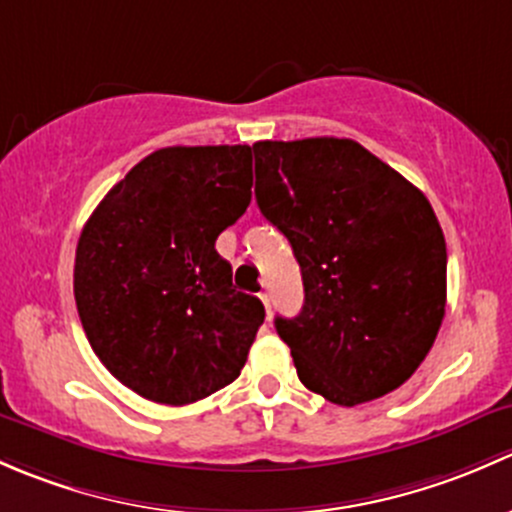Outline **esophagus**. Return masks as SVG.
I'll return each instance as SVG.
<instances>
[{
  "label": "esophagus",
  "instance_id": "1",
  "mask_svg": "<svg viewBox=\"0 0 512 512\" xmlns=\"http://www.w3.org/2000/svg\"><path fill=\"white\" fill-rule=\"evenodd\" d=\"M258 298H261L263 308H266V315H268V318H271V293H268V291H263L261 295H258Z\"/></svg>",
  "mask_w": 512,
  "mask_h": 512
}]
</instances>
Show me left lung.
Instances as JSON below:
<instances>
[{
	"label": "left lung",
	"instance_id": "left-lung-1",
	"mask_svg": "<svg viewBox=\"0 0 512 512\" xmlns=\"http://www.w3.org/2000/svg\"><path fill=\"white\" fill-rule=\"evenodd\" d=\"M256 202L293 246L305 303L276 318L298 379L340 407L402 387L446 310V241L429 199L355 140H263Z\"/></svg>",
	"mask_w": 512,
	"mask_h": 512
}]
</instances>
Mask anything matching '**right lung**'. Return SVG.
I'll use <instances>...</instances> for the list:
<instances>
[{"mask_svg": "<svg viewBox=\"0 0 512 512\" xmlns=\"http://www.w3.org/2000/svg\"><path fill=\"white\" fill-rule=\"evenodd\" d=\"M251 147H162L103 197L76 246L73 295L98 360L150 402L234 382L266 310L231 286L217 236L251 202Z\"/></svg>", "mask_w": 512, "mask_h": 512, "instance_id": "right-lung-1", "label": "right lung"}]
</instances>
